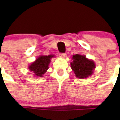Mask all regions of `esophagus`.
I'll use <instances>...</instances> for the list:
<instances>
[{"label": "esophagus", "instance_id": "esophagus-1", "mask_svg": "<svg viewBox=\"0 0 120 120\" xmlns=\"http://www.w3.org/2000/svg\"><path fill=\"white\" fill-rule=\"evenodd\" d=\"M59 56H60L61 58H64L66 57L67 55H66V53H60V54H59Z\"/></svg>", "mask_w": 120, "mask_h": 120}]
</instances>
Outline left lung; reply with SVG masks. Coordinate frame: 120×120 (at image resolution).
<instances>
[{"label":"left lung","mask_w":120,"mask_h":120,"mask_svg":"<svg viewBox=\"0 0 120 120\" xmlns=\"http://www.w3.org/2000/svg\"><path fill=\"white\" fill-rule=\"evenodd\" d=\"M73 62L71 66L78 78L83 79L92 75L95 69V64L93 60L87 58L85 55L76 54L73 56Z\"/></svg>","instance_id":"8db88e82"}]
</instances>
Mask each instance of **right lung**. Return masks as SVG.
Segmentation results:
<instances>
[{"label":"right lung","instance_id":"obj_1","mask_svg":"<svg viewBox=\"0 0 120 120\" xmlns=\"http://www.w3.org/2000/svg\"><path fill=\"white\" fill-rule=\"evenodd\" d=\"M54 57V55H50L48 56L41 55L37 60L29 66V69L36 76L42 77L49 68L51 59Z\"/></svg>","mask_w":120,"mask_h":120}]
</instances>
